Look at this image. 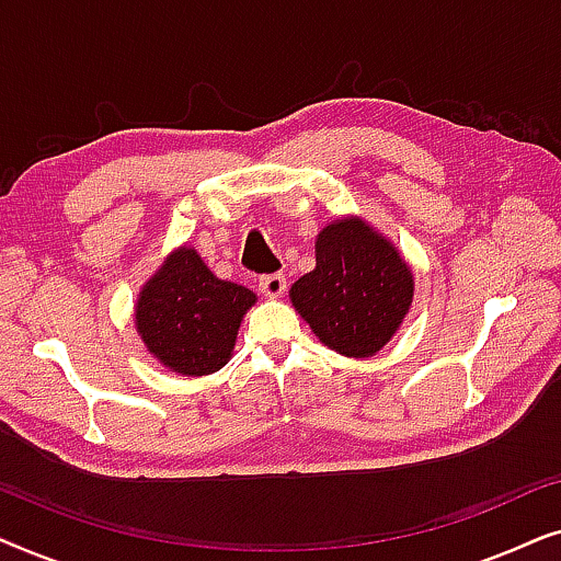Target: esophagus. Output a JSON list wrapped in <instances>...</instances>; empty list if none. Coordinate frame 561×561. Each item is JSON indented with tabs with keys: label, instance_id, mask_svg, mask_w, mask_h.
Wrapping results in <instances>:
<instances>
[{
	"label": "esophagus",
	"instance_id": "obj_1",
	"mask_svg": "<svg viewBox=\"0 0 561 561\" xmlns=\"http://www.w3.org/2000/svg\"><path fill=\"white\" fill-rule=\"evenodd\" d=\"M260 294L267 296V298H278L286 294V275L283 273H267L260 278Z\"/></svg>",
	"mask_w": 561,
	"mask_h": 561
}]
</instances>
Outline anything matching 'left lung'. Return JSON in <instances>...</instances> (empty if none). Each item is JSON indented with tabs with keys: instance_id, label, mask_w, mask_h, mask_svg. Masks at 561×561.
<instances>
[{
	"instance_id": "left-lung-1",
	"label": "left lung",
	"mask_w": 561,
	"mask_h": 561,
	"mask_svg": "<svg viewBox=\"0 0 561 561\" xmlns=\"http://www.w3.org/2000/svg\"><path fill=\"white\" fill-rule=\"evenodd\" d=\"M413 301V273L393 244L357 217L317 237V267L290 286V304L329 350L373 357Z\"/></svg>"
}]
</instances>
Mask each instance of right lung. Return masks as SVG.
Here are the masks:
<instances>
[{
  "label": "right lung",
  "mask_w": 561,
  "mask_h": 561,
  "mask_svg": "<svg viewBox=\"0 0 561 561\" xmlns=\"http://www.w3.org/2000/svg\"><path fill=\"white\" fill-rule=\"evenodd\" d=\"M255 301L250 288L219 280L198 252L183 244L142 286L135 327L168 370L198 378L227 365L237 329Z\"/></svg>",
  "instance_id": "obj_1"
}]
</instances>
